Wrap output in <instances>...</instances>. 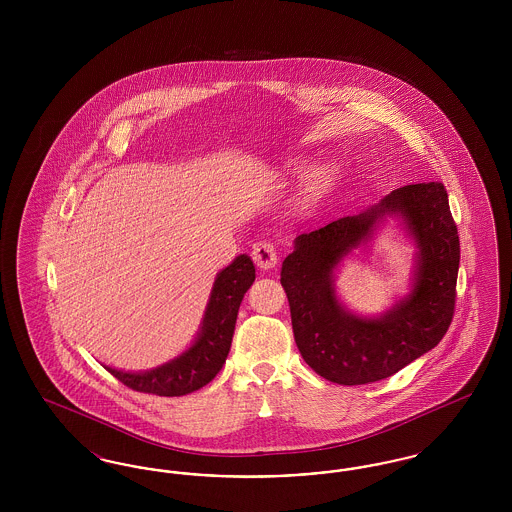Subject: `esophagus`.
Returning a JSON list of instances; mask_svg holds the SVG:
<instances>
[{
	"instance_id": "1",
	"label": "esophagus",
	"mask_w": 512,
	"mask_h": 512,
	"mask_svg": "<svg viewBox=\"0 0 512 512\" xmlns=\"http://www.w3.org/2000/svg\"><path fill=\"white\" fill-rule=\"evenodd\" d=\"M251 257H253L255 265L259 268H263V270L276 267V263H278L276 247L270 244V242H257V244H253Z\"/></svg>"
}]
</instances>
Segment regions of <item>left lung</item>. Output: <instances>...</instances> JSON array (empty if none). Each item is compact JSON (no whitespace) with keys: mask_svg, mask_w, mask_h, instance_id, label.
I'll list each match as a JSON object with an SVG mask.
<instances>
[{"mask_svg":"<svg viewBox=\"0 0 512 512\" xmlns=\"http://www.w3.org/2000/svg\"><path fill=\"white\" fill-rule=\"evenodd\" d=\"M386 216L403 219L419 249L414 290L380 318H357L340 305L333 270ZM459 259V232L441 182L397 188L361 215L297 236L280 282L301 357L341 386L393 376L445 336L455 313Z\"/></svg>","mask_w":512,"mask_h":512,"instance_id":"obj_1","label":"left lung"}]
</instances>
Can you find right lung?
<instances>
[{
  "instance_id": "obj_1",
  "label": "right lung",
  "mask_w": 512,
  "mask_h": 512,
  "mask_svg": "<svg viewBox=\"0 0 512 512\" xmlns=\"http://www.w3.org/2000/svg\"><path fill=\"white\" fill-rule=\"evenodd\" d=\"M253 282V261L247 255H238L217 274L199 334L190 349L169 363L146 372L105 368L126 388L161 397H180L207 386L219 374L228 357L238 309Z\"/></svg>"
}]
</instances>
